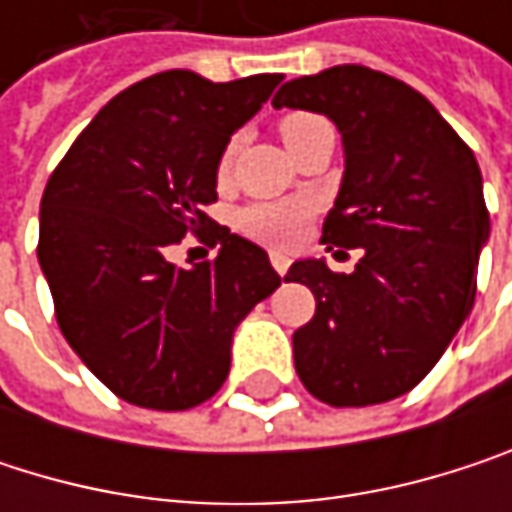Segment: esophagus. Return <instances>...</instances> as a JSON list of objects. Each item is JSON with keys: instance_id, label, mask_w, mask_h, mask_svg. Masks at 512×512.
<instances>
[{"instance_id": "obj_1", "label": "esophagus", "mask_w": 512, "mask_h": 512, "mask_svg": "<svg viewBox=\"0 0 512 512\" xmlns=\"http://www.w3.org/2000/svg\"><path fill=\"white\" fill-rule=\"evenodd\" d=\"M269 260H272V266H275L278 275H284L290 269V257L284 255V252H269Z\"/></svg>"}]
</instances>
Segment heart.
<instances>
[{
  "label": "heart",
  "mask_w": 512,
  "mask_h": 512,
  "mask_svg": "<svg viewBox=\"0 0 512 512\" xmlns=\"http://www.w3.org/2000/svg\"><path fill=\"white\" fill-rule=\"evenodd\" d=\"M314 121H320V118L302 115V112L287 115V118L281 121L284 145H287L290 139H296L302 130H308ZM231 154H234V148H228L225 156H222V171L228 168ZM305 219H308V204H305V201H263V204H249V207H243L240 216H237V225H240L243 234L255 237L260 243L287 246V243H293V240L302 234Z\"/></svg>",
  "instance_id": "1"
}]
</instances>
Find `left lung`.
Listing matches in <instances>:
<instances>
[{"mask_svg":"<svg viewBox=\"0 0 512 512\" xmlns=\"http://www.w3.org/2000/svg\"><path fill=\"white\" fill-rule=\"evenodd\" d=\"M272 106L338 127L344 177L323 243L364 252L350 275L323 257L290 266L287 281L317 299L293 332L296 373L329 406L394 400L436 367L471 314L489 240L477 159L424 94L361 64L290 79Z\"/></svg>","mask_w":512,"mask_h":512,"instance_id":"8db88e82","label":"left lung"}]
</instances>
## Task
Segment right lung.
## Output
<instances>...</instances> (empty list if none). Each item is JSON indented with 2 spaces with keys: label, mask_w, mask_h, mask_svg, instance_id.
Returning <instances> with one entry per match:
<instances>
[{
  "label": "right lung",
  "mask_w": 512,
  "mask_h": 512,
  "mask_svg": "<svg viewBox=\"0 0 512 512\" xmlns=\"http://www.w3.org/2000/svg\"><path fill=\"white\" fill-rule=\"evenodd\" d=\"M281 73L210 82L165 70L112 97L52 171L38 260L73 353L121 400L180 412L210 400L237 326L281 275L266 252L213 228V260L177 269L165 252L213 222L231 136Z\"/></svg>",
  "instance_id": "add662e5"
}]
</instances>
